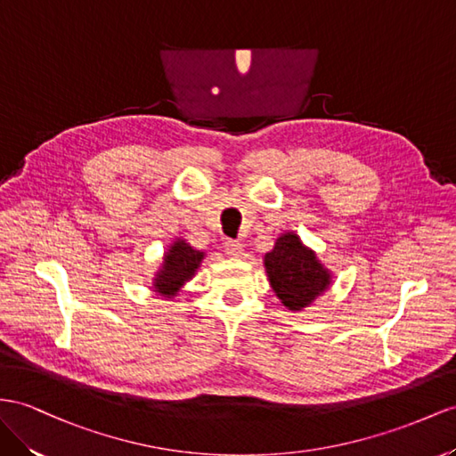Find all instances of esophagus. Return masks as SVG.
<instances>
[{
  "label": "esophagus",
  "instance_id": "1",
  "mask_svg": "<svg viewBox=\"0 0 456 456\" xmlns=\"http://www.w3.org/2000/svg\"><path fill=\"white\" fill-rule=\"evenodd\" d=\"M225 252L231 256V258H240V256L244 254V247L239 242V240H227L225 242Z\"/></svg>",
  "mask_w": 456,
  "mask_h": 456
}]
</instances>
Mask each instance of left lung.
Here are the masks:
<instances>
[{
	"mask_svg": "<svg viewBox=\"0 0 456 456\" xmlns=\"http://www.w3.org/2000/svg\"><path fill=\"white\" fill-rule=\"evenodd\" d=\"M264 267L275 297L290 312L310 306L331 285V272L293 231L279 235L264 256Z\"/></svg>",
	"mask_w": 456,
	"mask_h": 456,
	"instance_id": "left-lung-1",
	"label": "left lung"
}]
</instances>
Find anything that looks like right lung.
Returning <instances> with one entry per match:
<instances>
[{
	"instance_id": "obj_1",
	"label": "right lung",
	"mask_w": 456,
	"mask_h": 456,
	"mask_svg": "<svg viewBox=\"0 0 456 456\" xmlns=\"http://www.w3.org/2000/svg\"><path fill=\"white\" fill-rule=\"evenodd\" d=\"M206 252L192 248L184 239L171 242V247L163 252V262L151 279V289L163 298L177 297L186 281H191L196 270L200 267Z\"/></svg>"
}]
</instances>
